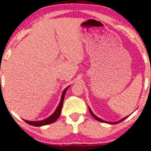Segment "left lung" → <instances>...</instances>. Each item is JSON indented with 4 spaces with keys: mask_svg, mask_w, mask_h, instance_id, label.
I'll return each mask as SVG.
<instances>
[{
    "mask_svg": "<svg viewBox=\"0 0 151 151\" xmlns=\"http://www.w3.org/2000/svg\"><path fill=\"white\" fill-rule=\"evenodd\" d=\"M89 112H90L91 115H92V117H93L95 119V120H98V121L102 122V123H108V124H117V123H120V122H122V121H123V120H126V119L127 118V117H128V116H127V117H124V118H123V119H122V120H119V121L114 122V123H111V122H107V121H105V120H101V118H99V117H97V116L95 115V114H94L93 112H92V110L90 109V108H89Z\"/></svg>",
    "mask_w": 151,
    "mask_h": 151,
    "instance_id": "1",
    "label": "left lung"
}]
</instances>
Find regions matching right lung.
Masks as SVG:
<instances>
[{
    "label": "right lung",
    "mask_w": 151,
    "mask_h": 151,
    "mask_svg": "<svg viewBox=\"0 0 151 151\" xmlns=\"http://www.w3.org/2000/svg\"><path fill=\"white\" fill-rule=\"evenodd\" d=\"M69 86L66 87L65 89V90L63 91L62 92V97H61V100H60V103H59V106H57L56 109L55 110L54 112L51 114L50 116H49L47 118L45 119V120H39V121H28V120H24V121L25 123H27L28 124L31 125V126H37V127H40V126H46V125L50 124V123H53L57 120L58 118L59 117L61 114V111H62V106H63V102H64V98H65V95L66 93L67 90L69 88Z\"/></svg>",
    "instance_id": "right-lung-1"
}]
</instances>
